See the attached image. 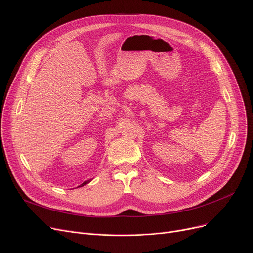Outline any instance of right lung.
<instances>
[{
	"instance_id": "obj_1",
	"label": "right lung",
	"mask_w": 253,
	"mask_h": 253,
	"mask_svg": "<svg viewBox=\"0 0 253 253\" xmlns=\"http://www.w3.org/2000/svg\"><path fill=\"white\" fill-rule=\"evenodd\" d=\"M91 180H92V179H89V180H87V181H85V182H83V183H82V184H81V185H80V187H84V185H85V184H87V183H89V182H90V181H91Z\"/></svg>"
}]
</instances>
